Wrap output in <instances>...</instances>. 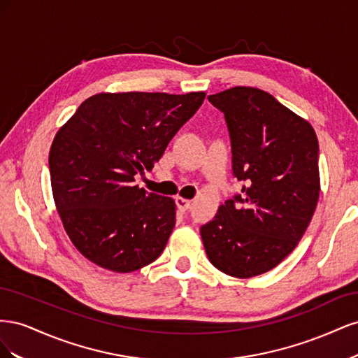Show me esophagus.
<instances>
[{
    "label": "esophagus",
    "instance_id": "1",
    "mask_svg": "<svg viewBox=\"0 0 358 358\" xmlns=\"http://www.w3.org/2000/svg\"><path fill=\"white\" fill-rule=\"evenodd\" d=\"M176 206H178L180 212H187L191 208V201L187 200V199L176 197Z\"/></svg>",
    "mask_w": 358,
    "mask_h": 358
}]
</instances>
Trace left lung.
<instances>
[{
	"label": "left lung",
	"instance_id": "1",
	"mask_svg": "<svg viewBox=\"0 0 358 358\" xmlns=\"http://www.w3.org/2000/svg\"><path fill=\"white\" fill-rule=\"evenodd\" d=\"M208 100L224 113L233 176L243 185L201 225L203 245L225 275L258 276L292 252L315 212L318 138L266 91L236 86Z\"/></svg>",
	"mask_w": 358,
	"mask_h": 358
}]
</instances>
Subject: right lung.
<instances>
[{
    "mask_svg": "<svg viewBox=\"0 0 358 358\" xmlns=\"http://www.w3.org/2000/svg\"><path fill=\"white\" fill-rule=\"evenodd\" d=\"M204 92L96 94L57 133L49 154L53 199L79 252L129 273L162 254L176 224L170 197L136 185L196 115Z\"/></svg>",
    "mask_w": 358,
    "mask_h": 358,
    "instance_id": "obj_1",
    "label": "right lung"
}]
</instances>
